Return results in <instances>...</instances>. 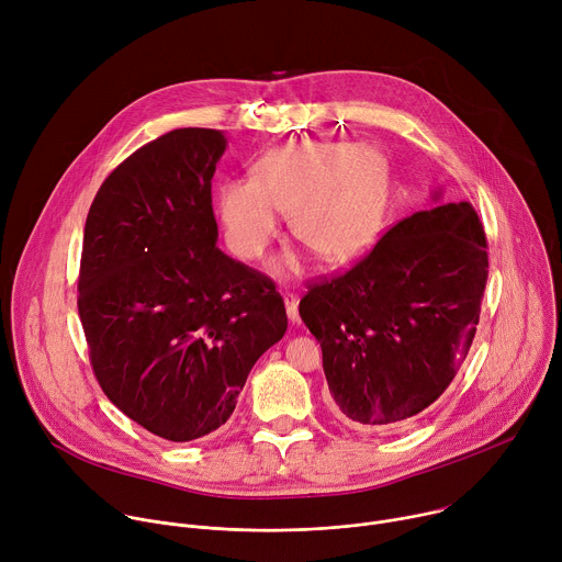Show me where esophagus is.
<instances>
[{"mask_svg": "<svg viewBox=\"0 0 562 562\" xmlns=\"http://www.w3.org/2000/svg\"><path fill=\"white\" fill-rule=\"evenodd\" d=\"M284 306H286V317L289 323L295 325L300 319V313H297V297L293 293H284Z\"/></svg>", "mask_w": 562, "mask_h": 562, "instance_id": "esophagus-1", "label": "esophagus"}]
</instances>
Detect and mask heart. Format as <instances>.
<instances>
[{"instance_id":"obj_1","label":"heart","mask_w":562,"mask_h":562,"mask_svg":"<svg viewBox=\"0 0 562 562\" xmlns=\"http://www.w3.org/2000/svg\"><path fill=\"white\" fill-rule=\"evenodd\" d=\"M386 195L389 162L375 146L293 142L267 153L254 167V180L226 182L217 213L239 260L265 256L282 213L291 215L295 239L319 260L345 265L375 243Z\"/></svg>"}]
</instances>
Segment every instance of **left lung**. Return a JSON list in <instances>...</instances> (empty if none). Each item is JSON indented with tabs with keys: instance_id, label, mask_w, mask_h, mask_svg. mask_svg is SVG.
<instances>
[{
	"instance_id": "obj_1",
	"label": "left lung",
	"mask_w": 562,
	"mask_h": 562,
	"mask_svg": "<svg viewBox=\"0 0 562 562\" xmlns=\"http://www.w3.org/2000/svg\"><path fill=\"white\" fill-rule=\"evenodd\" d=\"M391 226L351 271L308 286L300 317L323 347L329 391L358 427H395L445 393L475 336L487 237L469 202Z\"/></svg>"
}]
</instances>
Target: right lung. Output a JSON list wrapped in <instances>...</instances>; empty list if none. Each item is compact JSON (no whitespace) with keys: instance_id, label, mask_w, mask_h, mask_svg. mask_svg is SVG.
Segmentation results:
<instances>
[{"instance_id":"right-lung-1","label":"right lung","mask_w":562,"mask_h":562,"mask_svg":"<svg viewBox=\"0 0 562 562\" xmlns=\"http://www.w3.org/2000/svg\"><path fill=\"white\" fill-rule=\"evenodd\" d=\"M224 150L215 128L148 142L104 180L85 226L77 308L93 371L122 414L171 442L220 429L286 331L273 282L217 249Z\"/></svg>"}]
</instances>
